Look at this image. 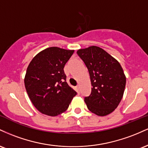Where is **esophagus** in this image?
Returning a JSON list of instances; mask_svg holds the SVG:
<instances>
[{"label": "esophagus", "instance_id": "1", "mask_svg": "<svg viewBox=\"0 0 148 148\" xmlns=\"http://www.w3.org/2000/svg\"><path fill=\"white\" fill-rule=\"evenodd\" d=\"M76 92H77L78 93H79V86H77L76 87Z\"/></svg>", "mask_w": 148, "mask_h": 148}]
</instances>
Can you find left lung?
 <instances>
[{"instance_id": "left-lung-1", "label": "left lung", "mask_w": 148, "mask_h": 148, "mask_svg": "<svg viewBox=\"0 0 148 148\" xmlns=\"http://www.w3.org/2000/svg\"><path fill=\"white\" fill-rule=\"evenodd\" d=\"M76 53L90 77L91 94L84 99L88 110L98 116L110 114L123 97L126 76L123 67L115 58L97 46L80 49Z\"/></svg>"}]
</instances>
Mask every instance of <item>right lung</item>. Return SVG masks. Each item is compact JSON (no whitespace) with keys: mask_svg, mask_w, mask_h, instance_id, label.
Returning a JSON list of instances; mask_svg holds the SVG:
<instances>
[{"mask_svg":"<svg viewBox=\"0 0 148 148\" xmlns=\"http://www.w3.org/2000/svg\"><path fill=\"white\" fill-rule=\"evenodd\" d=\"M74 52L49 47L38 53L28 64L25 88L34 106L42 114L53 117L64 113L76 95L66 82L63 69Z\"/></svg>","mask_w":148,"mask_h":148,"instance_id":"obj_1","label":"right lung"}]
</instances>
